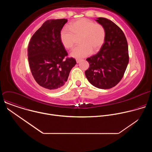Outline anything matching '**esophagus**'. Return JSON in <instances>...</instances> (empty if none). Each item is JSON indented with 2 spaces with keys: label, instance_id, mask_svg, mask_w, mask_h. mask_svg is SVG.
I'll list each match as a JSON object with an SVG mask.
<instances>
[{
  "label": "esophagus",
  "instance_id": "1",
  "mask_svg": "<svg viewBox=\"0 0 152 152\" xmlns=\"http://www.w3.org/2000/svg\"><path fill=\"white\" fill-rule=\"evenodd\" d=\"M80 60H81L80 59H76V62H77V63H79V62H80Z\"/></svg>",
  "mask_w": 152,
  "mask_h": 152
}]
</instances>
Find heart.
Returning a JSON list of instances; mask_svg holds the SVG:
<instances>
[{
  "label": "heart",
  "mask_w": 152,
  "mask_h": 152,
  "mask_svg": "<svg viewBox=\"0 0 152 152\" xmlns=\"http://www.w3.org/2000/svg\"><path fill=\"white\" fill-rule=\"evenodd\" d=\"M67 28L60 33V39L63 46L67 49L74 47L76 38H79L80 46L71 53L72 57L79 58L90 55L99 51L105 38V31L100 24H94L89 19L80 18L70 23Z\"/></svg>",
  "instance_id": "1"
}]
</instances>
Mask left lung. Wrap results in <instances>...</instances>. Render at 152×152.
I'll return each mask as SVG.
<instances>
[{
	"label": "left lung",
	"instance_id": "1",
	"mask_svg": "<svg viewBox=\"0 0 152 152\" xmlns=\"http://www.w3.org/2000/svg\"><path fill=\"white\" fill-rule=\"evenodd\" d=\"M105 31L104 42L100 51L86 59L90 67L85 76L95 87L110 89L121 80L129 63L128 45L122 30L110 20H96Z\"/></svg>",
	"mask_w": 152,
	"mask_h": 152
}]
</instances>
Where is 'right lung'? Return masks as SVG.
I'll return each mask as SVG.
<instances>
[{
    "instance_id": "right-lung-1",
    "label": "right lung",
    "mask_w": 152,
    "mask_h": 152,
    "mask_svg": "<svg viewBox=\"0 0 152 152\" xmlns=\"http://www.w3.org/2000/svg\"><path fill=\"white\" fill-rule=\"evenodd\" d=\"M67 19L48 20L32 35L28 48L29 67L35 81L52 91L61 90L76 64L66 58L67 52L61 43L60 33Z\"/></svg>"
}]
</instances>
